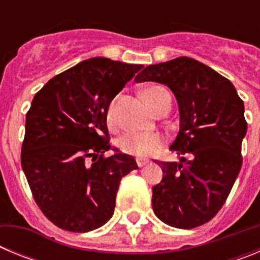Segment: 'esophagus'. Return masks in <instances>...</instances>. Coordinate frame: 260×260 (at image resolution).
Segmentation results:
<instances>
[{
  "instance_id": "1",
  "label": "esophagus",
  "mask_w": 260,
  "mask_h": 260,
  "mask_svg": "<svg viewBox=\"0 0 260 260\" xmlns=\"http://www.w3.org/2000/svg\"><path fill=\"white\" fill-rule=\"evenodd\" d=\"M137 164H138V167L142 168V167H144L146 164H148V160H146V158H137Z\"/></svg>"
}]
</instances>
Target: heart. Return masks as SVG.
Masks as SVG:
<instances>
[{"label":"heart","mask_w":260,"mask_h":260,"mask_svg":"<svg viewBox=\"0 0 260 260\" xmlns=\"http://www.w3.org/2000/svg\"><path fill=\"white\" fill-rule=\"evenodd\" d=\"M168 91L162 87H151L144 92V99H146L147 104L150 105L151 109L155 110L158 103L161 102L165 98ZM108 122L110 125L114 123V108L113 105H110L109 110L107 114ZM164 141L162 138L153 133H127L123 137L119 138L118 141V148L121 152L126 153V155H133L137 157H147V156L155 155L156 152L161 150Z\"/></svg>","instance_id":"obj_1"}]
</instances>
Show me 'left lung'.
Returning a JSON list of instances; mask_svg holds the SVG:
<instances>
[{
	"label": "left lung",
	"instance_id": "8db88e82",
	"mask_svg": "<svg viewBox=\"0 0 260 260\" xmlns=\"http://www.w3.org/2000/svg\"><path fill=\"white\" fill-rule=\"evenodd\" d=\"M167 84L180 108V132L171 151L181 164L155 161L162 180L152 187V208L165 224L197 228L215 217L242 167L247 122L231 80L190 57L147 66L137 79Z\"/></svg>",
	"mask_w": 260,
	"mask_h": 260
}]
</instances>
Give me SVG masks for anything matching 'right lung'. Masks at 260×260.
Wrapping results in <instances>:
<instances>
[{"instance_id": "right-lung-1", "label": "right lung", "mask_w": 260, "mask_h": 260, "mask_svg": "<svg viewBox=\"0 0 260 260\" xmlns=\"http://www.w3.org/2000/svg\"><path fill=\"white\" fill-rule=\"evenodd\" d=\"M142 68L86 59L52 78L32 100L22 168L41 212L63 231L86 233L104 225L122 177L138 169L133 156L104 153L112 150L110 102Z\"/></svg>"}]
</instances>
